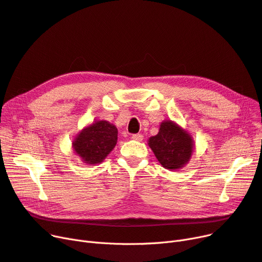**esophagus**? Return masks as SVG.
<instances>
[{"mask_svg": "<svg viewBox=\"0 0 262 262\" xmlns=\"http://www.w3.org/2000/svg\"><path fill=\"white\" fill-rule=\"evenodd\" d=\"M132 139L136 140V141H142L143 140V136H142L141 134H135V135H133V136H132Z\"/></svg>", "mask_w": 262, "mask_h": 262, "instance_id": "esophagus-1", "label": "esophagus"}]
</instances>
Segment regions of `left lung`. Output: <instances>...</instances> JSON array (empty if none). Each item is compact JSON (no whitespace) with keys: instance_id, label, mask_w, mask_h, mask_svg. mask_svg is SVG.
<instances>
[{"instance_id":"1","label":"left lung","mask_w":262,"mask_h":262,"mask_svg":"<svg viewBox=\"0 0 262 262\" xmlns=\"http://www.w3.org/2000/svg\"><path fill=\"white\" fill-rule=\"evenodd\" d=\"M148 144L161 165L169 170L186 166L194 152L191 135L171 120L161 123L158 135L150 137Z\"/></svg>"}]
</instances>
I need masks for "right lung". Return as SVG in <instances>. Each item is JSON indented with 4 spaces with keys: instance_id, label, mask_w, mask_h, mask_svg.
Masks as SVG:
<instances>
[{
    "instance_id": "right-lung-1",
    "label": "right lung",
    "mask_w": 262,
    "mask_h": 262,
    "mask_svg": "<svg viewBox=\"0 0 262 262\" xmlns=\"http://www.w3.org/2000/svg\"><path fill=\"white\" fill-rule=\"evenodd\" d=\"M118 142V128L108 121H95L77 133L72 149L82 162L96 165L109 156Z\"/></svg>"
}]
</instances>
